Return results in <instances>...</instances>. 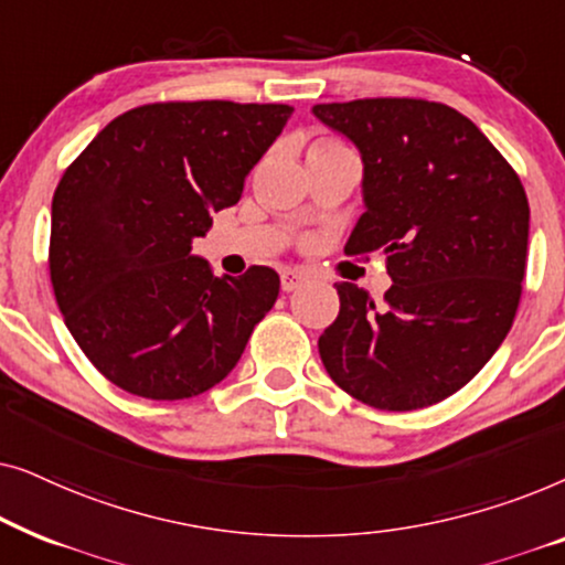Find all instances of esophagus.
Listing matches in <instances>:
<instances>
[{
	"label": "esophagus",
	"instance_id": "1",
	"mask_svg": "<svg viewBox=\"0 0 565 565\" xmlns=\"http://www.w3.org/2000/svg\"><path fill=\"white\" fill-rule=\"evenodd\" d=\"M280 282H282V290L285 292H292V290L303 288V285L308 282V275L306 273H298V269H288V273H282Z\"/></svg>",
	"mask_w": 565,
	"mask_h": 565
}]
</instances>
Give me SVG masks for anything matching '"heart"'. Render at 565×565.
<instances>
[{"instance_id": "b5f03b06", "label": "heart", "mask_w": 565, "mask_h": 565, "mask_svg": "<svg viewBox=\"0 0 565 565\" xmlns=\"http://www.w3.org/2000/svg\"><path fill=\"white\" fill-rule=\"evenodd\" d=\"M319 143H329V141H319Z\"/></svg>"}]
</instances>
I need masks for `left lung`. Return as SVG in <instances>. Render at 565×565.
Returning a JSON list of instances; mask_svg holds the SVG:
<instances>
[{
  "instance_id": "8db88e82",
  "label": "left lung",
  "mask_w": 565,
  "mask_h": 565,
  "mask_svg": "<svg viewBox=\"0 0 565 565\" xmlns=\"http://www.w3.org/2000/svg\"><path fill=\"white\" fill-rule=\"evenodd\" d=\"M354 143L362 203L347 252L381 249L393 285L373 303L337 282L319 339L339 388L383 412H414L473 381L512 329L527 259L520 177L473 120L427 99L381 97L311 110Z\"/></svg>"
}]
</instances>
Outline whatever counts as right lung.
Instances as JSON below:
<instances>
[{"label":"right lung","mask_w":565,"mask_h":565,"mask_svg":"<svg viewBox=\"0 0 565 565\" xmlns=\"http://www.w3.org/2000/svg\"><path fill=\"white\" fill-rule=\"evenodd\" d=\"M290 105L157 103L99 130L51 205V282L76 344L118 388L153 401L221 383L275 306L280 277H215L192 252L213 213L238 203L246 174Z\"/></svg>","instance_id":"1"}]
</instances>
